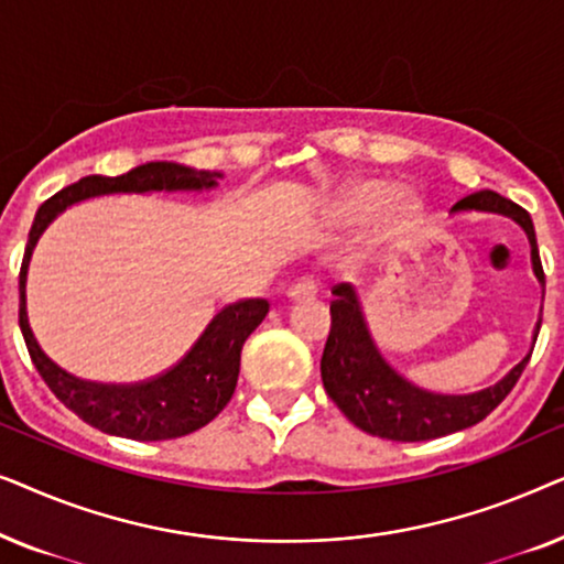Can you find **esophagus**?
<instances>
[{
  "label": "esophagus",
  "mask_w": 564,
  "mask_h": 564,
  "mask_svg": "<svg viewBox=\"0 0 564 564\" xmlns=\"http://www.w3.org/2000/svg\"><path fill=\"white\" fill-rule=\"evenodd\" d=\"M315 292H318V282L311 280V276H305V280H300L292 284V288L288 290V297L295 303V300H311L315 297Z\"/></svg>",
  "instance_id": "obj_1"
}]
</instances>
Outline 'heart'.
Masks as SVG:
<instances>
[{"instance_id":"obj_1","label":"heart","mask_w":564,"mask_h":564,"mask_svg":"<svg viewBox=\"0 0 564 564\" xmlns=\"http://www.w3.org/2000/svg\"><path fill=\"white\" fill-rule=\"evenodd\" d=\"M392 192L395 189H392V184L388 182H380V180L359 182L344 195L341 210L349 220H367L390 203L392 223L403 226V223L413 220L415 213H419V199L405 195V192H400V195L392 197Z\"/></svg>"}]
</instances>
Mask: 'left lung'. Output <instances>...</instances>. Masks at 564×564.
Here are the masks:
<instances>
[{"mask_svg": "<svg viewBox=\"0 0 564 564\" xmlns=\"http://www.w3.org/2000/svg\"><path fill=\"white\" fill-rule=\"evenodd\" d=\"M457 213L503 215L516 226H521L531 246V269L544 288V269L536 249L534 223L523 207L500 197L498 192L480 189L475 195L462 197L452 207V215ZM330 292H334L330 334L321 359L323 388L354 426L372 436L390 438V442H429V438L475 426L503 403V398L519 382L523 367L529 365L531 351L503 380L490 384V388L467 392V395H442V392L415 388L398 369H392L390 361L377 349L357 290L344 282L336 284ZM539 326H542V313H539L534 328V341Z\"/></svg>", "mask_w": 564, "mask_h": 564, "instance_id": "left-lung-1", "label": "left lung"}]
</instances>
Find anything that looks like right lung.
<instances>
[{
    "label": "right lung",
    "mask_w": 564,
    "mask_h": 564,
    "mask_svg": "<svg viewBox=\"0 0 564 564\" xmlns=\"http://www.w3.org/2000/svg\"><path fill=\"white\" fill-rule=\"evenodd\" d=\"M220 176V172H205L176 161H149L120 176H84L37 207L20 267V330L25 336L30 359L53 395L84 423L105 434L135 438V442H164L207 426L234 398L243 341L267 318L269 303L257 297L226 305L207 323L192 349L169 372L153 380L135 384L79 380L41 349L30 328L25 284L37 238L66 207L84 199L99 195H145V192H203L218 187Z\"/></svg>",
    "instance_id": "add662e5"
}]
</instances>
